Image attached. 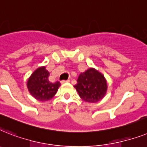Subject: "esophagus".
Here are the masks:
<instances>
[{
    "label": "esophagus",
    "instance_id": "esophagus-1",
    "mask_svg": "<svg viewBox=\"0 0 147 147\" xmlns=\"http://www.w3.org/2000/svg\"><path fill=\"white\" fill-rule=\"evenodd\" d=\"M70 82V80H62L61 83L63 84V83H69Z\"/></svg>",
    "mask_w": 147,
    "mask_h": 147
}]
</instances>
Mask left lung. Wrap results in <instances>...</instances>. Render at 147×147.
Segmentation results:
<instances>
[{
  "label": "left lung",
  "instance_id": "8db88e82",
  "mask_svg": "<svg viewBox=\"0 0 147 147\" xmlns=\"http://www.w3.org/2000/svg\"><path fill=\"white\" fill-rule=\"evenodd\" d=\"M74 88L83 101L96 103L105 97L108 86L104 76L95 68L90 67L79 75Z\"/></svg>",
  "mask_w": 147,
  "mask_h": 147
}]
</instances>
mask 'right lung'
<instances>
[{"label": "right lung", "mask_w": 147, "mask_h": 147, "mask_svg": "<svg viewBox=\"0 0 147 147\" xmlns=\"http://www.w3.org/2000/svg\"><path fill=\"white\" fill-rule=\"evenodd\" d=\"M49 72L42 66L37 68L29 77L27 88L29 93L40 102H46L54 97L61 86L60 82L51 83L49 80Z\"/></svg>", "instance_id": "add662e5"}]
</instances>
